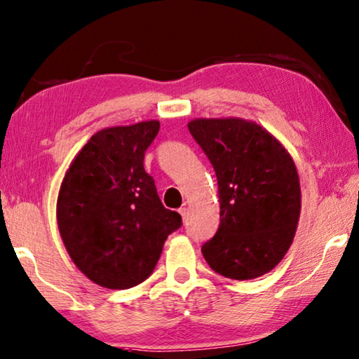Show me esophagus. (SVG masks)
I'll return each mask as SVG.
<instances>
[{"mask_svg":"<svg viewBox=\"0 0 359 359\" xmlns=\"http://www.w3.org/2000/svg\"><path fill=\"white\" fill-rule=\"evenodd\" d=\"M180 215H181V217H183V222H186L187 219H189V208H186V206L180 208Z\"/></svg>","mask_w":359,"mask_h":359,"instance_id":"esophagus-1","label":"esophagus"}]
</instances>
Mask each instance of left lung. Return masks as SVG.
<instances>
[{"label": "left lung", "mask_w": 359, "mask_h": 359, "mask_svg": "<svg viewBox=\"0 0 359 359\" xmlns=\"http://www.w3.org/2000/svg\"><path fill=\"white\" fill-rule=\"evenodd\" d=\"M216 172L221 224L202 246L212 271L248 280L266 274L293 243L301 211L297 165L260 124L197 118L187 124Z\"/></svg>", "instance_id": "1"}]
</instances>
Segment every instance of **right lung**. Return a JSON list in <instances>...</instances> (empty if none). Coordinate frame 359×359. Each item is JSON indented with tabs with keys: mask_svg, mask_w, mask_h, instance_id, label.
<instances>
[{
	"mask_svg": "<svg viewBox=\"0 0 359 359\" xmlns=\"http://www.w3.org/2000/svg\"><path fill=\"white\" fill-rule=\"evenodd\" d=\"M159 121L107 128L79 151L62 180L56 219L67 254L94 284L126 290L148 279L181 216L163 208L144 151Z\"/></svg>",
	"mask_w": 359,
	"mask_h": 359,
	"instance_id": "right-lung-1",
	"label": "right lung"
}]
</instances>
